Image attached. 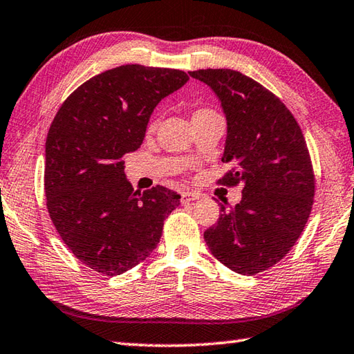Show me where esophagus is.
Returning a JSON list of instances; mask_svg holds the SVG:
<instances>
[{
    "mask_svg": "<svg viewBox=\"0 0 354 354\" xmlns=\"http://www.w3.org/2000/svg\"><path fill=\"white\" fill-rule=\"evenodd\" d=\"M199 193H196V192H183L181 193V203L183 204H189V203H193V201H196V199H199Z\"/></svg>",
    "mask_w": 354,
    "mask_h": 354,
    "instance_id": "obj_1",
    "label": "esophagus"
}]
</instances>
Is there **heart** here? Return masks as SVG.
I'll return each mask as SVG.
<instances>
[{"mask_svg": "<svg viewBox=\"0 0 354 354\" xmlns=\"http://www.w3.org/2000/svg\"><path fill=\"white\" fill-rule=\"evenodd\" d=\"M209 112H212V110H207V109H198V110H195V113H193V116H196V115H203V113H209Z\"/></svg>", "mask_w": 354, "mask_h": 354, "instance_id": "b5f03b06", "label": "heart"}]
</instances>
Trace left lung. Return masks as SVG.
<instances>
[{
    "label": "left lung",
    "mask_w": 354,
    "mask_h": 354,
    "mask_svg": "<svg viewBox=\"0 0 354 354\" xmlns=\"http://www.w3.org/2000/svg\"><path fill=\"white\" fill-rule=\"evenodd\" d=\"M209 86L224 110L227 138L219 184H242L241 203L221 205L204 232L212 254L253 276L286 256L306 227L315 196L313 165L299 124L278 96L230 68L189 72Z\"/></svg>",
    "instance_id": "1"
}]
</instances>
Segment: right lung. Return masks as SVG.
Segmentation results:
<instances>
[{
    "mask_svg": "<svg viewBox=\"0 0 354 354\" xmlns=\"http://www.w3.org/2000/svg\"><path fill=\"white\" fill-rule=\"evenodd\" d=\"M189 76L176 68L120 66L93 76L62 102L46 140L47 210L82 264L122 274L155 250L176 192H135L122 156L140 149L155 107Z\"/></svg>",
    "mask_w": 354,
    "mask_h": 354,
    "instance_id": "right-lung-1",
    "label": "right lung"
}]
</instances>
